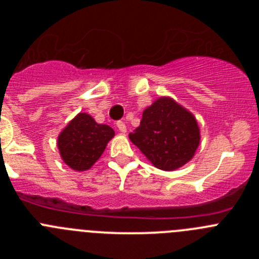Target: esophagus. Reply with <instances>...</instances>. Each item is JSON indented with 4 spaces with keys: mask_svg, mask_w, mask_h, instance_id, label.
Instances as JSON below:
<instances>
[{
    "mask_svg": "<svg viewBox=\"0 0 259 259\" xmlns=\"http://www.w3.org/2000/svg\"><path fill=\"white\" fill-rule=\"evenodd\" d=\"M116 127H118L119 132H122V134H125V132H127V127H125V123L122 122V120L116 122Z\"/></svg>",
    "mask_w": 259,
    "mask_h": 259,
    "instance_id": "esophagus-1",
    "label": "esophagus"
}]
</instances>
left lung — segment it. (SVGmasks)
Instances as JSON below:
<instances>
[{"label":"left lung","instance_id":"left-lung-1","mask_svg":"<svg viewBox=\"0 0 259 259\" xmlns=\"http://www.w3.org/2000/svg\"><path fill=\"white\" fill-rule=\"evenodd\" d=\"M130 140L157 168L172 171L192 159L200 144V128L188 110L161 97L144 110Z\"/></svg>","mask_w":259,"mask_h":259}]
</instances>
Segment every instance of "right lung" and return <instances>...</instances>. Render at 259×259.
<instances>
[{"label":"right lung","mask_w":259,"mask_h":259,"mask_svg":"<svg viewBox=\"0 0 259 259\" xmlns=\"http://www.w3.org/2000/svg\"><path fill=\"white\" fill-rule=\"evenodd\" d=\"M113 136V128L98 124L91 115L80 113L58 136V149L72 170L85 171L101 157Z\"/></svg>","instance_id":"add662e5"}]
</instances>
